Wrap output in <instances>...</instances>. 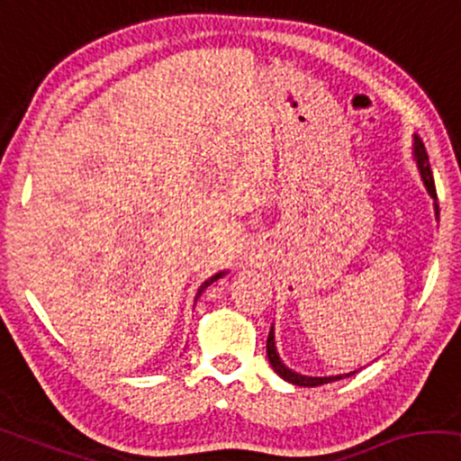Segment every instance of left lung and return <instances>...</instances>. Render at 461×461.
<instances>
[{
    "label": "left lung",
    "mask_w": 461,
    "mask_h": 461,
    "mask_svg": "<svg viewBox=\"0 0 461 461\" xmlns=\"http://www.w3.org/2000/svg\"><path fill=\"white\" fill-rule=\"evenodd\" d=\"M413 157H416L420 175H422V181H424L428 194H430V196L437 200V190H434V179H432L430 163H428L426 148H424L422 140H420L418 135H413ZM434 212H437V221H438V204L437 203H434ZM267 359L271 363V367H274V372L280 375V378H284L286 382H290V384H296V386H321V384H328V382H336V380L347 378V375L357 374V372H351V374H340V375H303V374L293 372V369L284 366V361L280 359V355H277L274 326H271L269 336H267Z\"/></svg>",
    "instance_id": "8db88e82"
}]
</instances>
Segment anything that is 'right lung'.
Instances as JSON below:
<instances>
[{"mask_svg":"<svg viewBox=\"0 0 461 461\" xmlns=\"http://www.w3.org/2000/svg\"><path fill=\"white\" fill-rule=\"evenodd\" d=\"M225 274H228V271H219V274H215V276H212V277H209V280H206V282L203 284V286H200V288H198V294H196V298H198L200 294H203V293H204V290H206V288H209L212 282H217V280H219V277H223Z\"/></svg>","mask_w":461,"mask_h":461,"instance_id":"add662e5","label":"right lung"}]
</instances>
